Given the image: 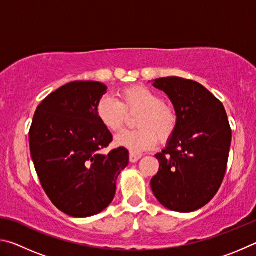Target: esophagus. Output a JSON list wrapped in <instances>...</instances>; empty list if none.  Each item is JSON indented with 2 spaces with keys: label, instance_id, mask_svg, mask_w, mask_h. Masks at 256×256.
Segmentation results:
<instances>
[{
  "label": "esophagus",
  "instance_id": "obj_1",
  "mask_svg": "<svg viewBox=\"0 0 256 256\" xmlns=\"http://www.w3.org/2000/svg\"><path fill=\"white\" fill-rule=\"evenodd\" d=\"M142 156L140 154H136V152H130V162H136L138 159H140Z\"/></svg>",
  "mask_w": 256,
  "mask_h": 256
}]
</instances>
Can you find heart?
Returning a JSON list of instances; mask_svg holds the SVG:
<instances>
[{
    "label": "heart",
    "instance_id": "b5f03b06",
    "mask_svg": "<svg viewBox=\"0 0 256 256\" xmlns=\"http://www.w3.org/2000/svg\"><path fill=\"white\" fill-rule=\"evenodd\" d=\"M138 128L124 131L115 138L116 144L131 152H141L159 141L166 144L174 136L180 123L175 105L164 102L162 94L144 86H132L118 92V102L110 96L99 99L96 115L108 131L118 132L126 123L128 115H134Z\"/></svg>",
    "mask_w": 256,
    "mask_h": 256
}]
</instances>
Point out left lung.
<instances>
[{"instance_id":"left-lung-1","label":"left lung","mask_w":256,"mask_h":256,"mask_svg":"<svg viewBox=\"0 0 256 256\" xmlns=\"http://www.w3.org/2000/svg\"><path fill=\"white\" fill-rule=\"evenodd\" d=\"M154 86L170 98L180 123L167 148L156 154L159 170L151 188L170 210L196 211L214 198L226 174L232 142L227 112L196 81L167 76Z\"/></svg>"}]
</instances>
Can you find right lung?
<instances>
[{
  "mask_svg": "<svg viewBox=\"0 0 256 256\" xmlns=\"http://www.w3.org/2000/svg\"><path fill=\"white\" fill-rule=\"evenodd\" d=\"M107 86L73 81L48 94L34 112L30 154L52 203L76 218L94 216L110 204L116 180L128 164L124 146L102 154L112 141L96 115Z\"/></svg>",
  "mask_w": 256,
  "mask_h": 256,
  "instance_id": "1",
  "label": "right lung"
}]
</instances>
